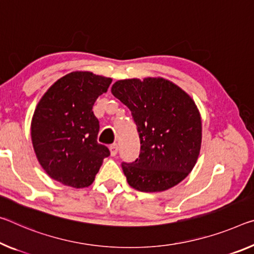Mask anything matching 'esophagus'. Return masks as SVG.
Masks as SVG:
<instances>
[{"label":"esophagus","mask_w":254,"mask_h":254,"mask_svg":"<svg viewBox=\"0 0 254 254\" xmlns=\"http://www.w3.org/2000/svg\"><path fill=\"white\" fill-rule=\"evenodd\" d=\"M110 150H111V155H112V156H116V154H118V151H119L118 143H113V144H111Z\"/></svg>","instance_id":"obj_1"}]
</instances>
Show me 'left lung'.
I'll return each mask as SVG.
<instances>
[{
    "label": "left lung",
    "mask_w": 254,
    "mask_h": 254,
    "mask_svg": "<svg viewBox=\"0 0 254 254\" xmlns=\"http://www.w3.org/2000/svg\"><path fill=\"white\" fill-rule=\"evenodd\" d=\"M112 94L131 111L141 144L134 162L122 163L128 185L160 192L187 178L202 138L200 113L190 96L163 78L119 80Z\"/></svg>",
    "instance_id": "left-lung-1"
}]
</instances>
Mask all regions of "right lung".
<instances>
[{
	"mask_svg": "<svg viewBox=\"0 0 254 254\" xmlns=\"http://www.w3.org/2000/svg\"><path fill=\"white\" fill-rule=\"evenodd\" d=\"M111 82L91 72H71L39 100L31 140L39 164L53 180L76 189L89 187L110 156L108 148L97 142L99 122L92 106Z\"/></svg>",
	"mask_w": 254,
	"mask_h": 254,
	"instance_id": "1",
	"label": "right lung"
}]
</instances>
